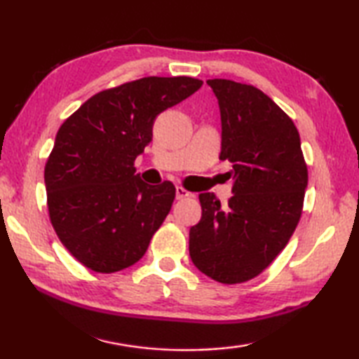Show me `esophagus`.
Returning a JSON list of instances; mask_svg holds the SVG:
<instances>
[{"instance_id":"34e87169","label":"esophagus","mask_w":359,"mask_h":359,"mask_svg":"<svg viewBox=\"0 0 359 359\" xmlns=\"http://www.w3.org/2000/svg\"><path fill=\"white\" fill-rule=\"evenodd\" d=\"M190 196H193V193L185 190L184 187L175 188V198H177V199H185V198H190Z\"/></svg>"}]
</instances>
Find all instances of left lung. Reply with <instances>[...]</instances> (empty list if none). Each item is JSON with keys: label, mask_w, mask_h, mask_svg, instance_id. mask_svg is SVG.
Here are the masks:
<instances>
[{"label": "left lung", "mask_w": 359, "mask_h": 359, "mask_svg": "<svg viewBox=\"0 0 359 359\" xmlns=\"http://www.w3.org/2000/svg\"><path fill=\"white\" fill-rule=\"evenodd\" d=\"M222 115L220 160L233 163L226 205L199 194L203 215L190 229L193 264L214 280L242 283L277 258L299 223L309 180L297 128L253 85L210 79Z\"/></svg>", "instance_id": "left-lung-1"}]
</instances>
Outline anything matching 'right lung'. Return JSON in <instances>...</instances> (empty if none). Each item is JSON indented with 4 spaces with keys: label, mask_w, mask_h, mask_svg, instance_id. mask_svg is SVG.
<instances>
[{
    "label": "right lung",
    "mask_w": 359,
    "mask_h": 359,
    "mask_svg": "<svg viewBox=\"0 0 359 359\" xmlns=\"http://www.w3.org/2000/svg\"><path fill=\"white\" fill-rule=\"evenodd\" d=\"M193 77H142L102 90L63 121L44 180L50 223L79 263L112 274L137 263L175 198L172 182L147 185L135 160L158 114L201 88Z\"/></svg>",
    "instance_id": "add662e5"
}]
</instances>
